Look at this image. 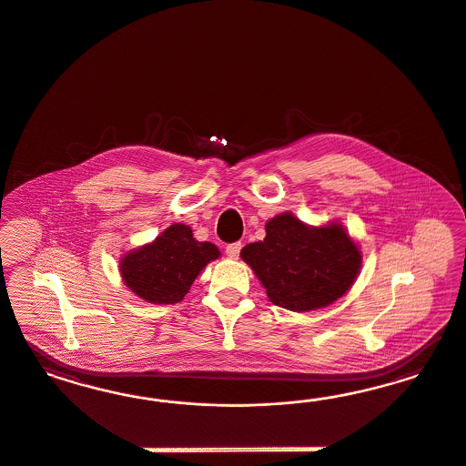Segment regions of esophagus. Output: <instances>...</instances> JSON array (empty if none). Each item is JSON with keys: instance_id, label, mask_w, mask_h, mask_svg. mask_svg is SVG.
Here are the masks:
<instances>
[{"instance_id": "esophagus-1", "label": "esophagus", "mask_w": 466, "mask_h": 466, "mask_svg": "<svg viewBox=\"0 0 466 466\" xmlns=\"http://www.w3.org/2000/svg\"><path fill=\"white\" fill-rule=\"evenodd\" d=\"M240 248H242V244L240 242H232V244H228L226 248V253L230 259H238L240 254Z\"/></svg>"}]
</instances>
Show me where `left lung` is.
Here are the masks:
<instances>
[{
  "instance_id": "left-lung-1",
  "label": "left lung",
  "mask_w": 466,
  "mask_h": 466,
  "mask_svg": "<svg viewBox=\"0 0 466 466\" xmlns=\"http://www.w3.org/2000/svg\"><path fill=\"white\" fill-rule=\"evenodd\" d=\"M267 238L242 248L267 296L283 309H319L352 287L362 265L359 246L337 222L310 227L290 212L273 217Z\"/></svg>"
}]
</instances>
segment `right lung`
Returning <instances> with one entry per match:
<instances>
[{"label":"right lung","mask_w":466,"mask_h":466,"mask_svg":"<svg viewBox=\"0 0 466 466\" xmlns=\"http://www.w3.org/2000/svg\"><path fill=\"white\" fill-rule=\"evenodd\" d=\"M218 256L215 244L193 238L191 227L174 224L154 242L125 254L119 269L127 289L147 302L176 304Z\"/></svg>","instance_id":"1"}]
</instances>
